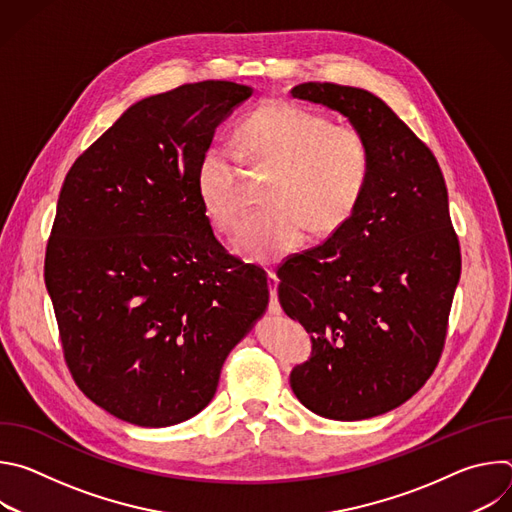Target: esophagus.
Instances as JSON below:
<instances>
[{"label":"esophagus","instance_id":"34e87169","mask_svg":"<svg viewBox=\"0 0 512 512\" xmlns=\"http://www.w3.org/2000/svg\"><path fill=\"white\" fill-rule=\"evenodd\" d=\"M267 283H269V314L279 316L281 314V304L277 300V283H279V279H277V275L273 271L267 273Z\"/></svg>","mask_w":512,"mask_h":512}]
</instances>
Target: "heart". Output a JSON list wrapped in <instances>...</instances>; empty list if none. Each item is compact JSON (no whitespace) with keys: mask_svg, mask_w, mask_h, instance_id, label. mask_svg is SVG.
Returning <instances> with one entry per match:
<instances>
[{"mask_svg":"<svg viewBox=\"0 0 512 512\" xmlns=\"http://www.w3.org/2000/svg\"><path fill=\"white\" fill-rule=\"evenodd\" d=\"M241 158L271 172L265 208L247 216L235 251L275 263L302 247L310 229L328 237L344 227L367 194L371 143L358 127L287 101H269L237 129V150L212 143L196 166V190L212 227L233 233L245 208Z\"/></svg>","mask_w":512,"mask_h":512,"instance_id":"obj_1","label":"heart"}]
</instances>
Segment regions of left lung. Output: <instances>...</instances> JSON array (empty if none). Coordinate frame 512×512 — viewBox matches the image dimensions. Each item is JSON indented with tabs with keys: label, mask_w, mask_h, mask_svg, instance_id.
<instances>
[{
	"label": "left lung",
	"mask_w": 512,
	"mask_h": 512,
	"mask_svg": "<svg viewBox=\"0 0 512 512\" xmlns=\"http://www.w3.org/2000/svg\"><path fill=\"white\" fill-rule=\"evenodd\" d=\"M291 97L342 113L367 135L371 182L350 221L279 269V304L312 334L289 385L316 415L358 421L411 399L442 356L462 257L444 174L377 95L304 83Z\"/></svg>",
	"instance_id": "1"
}]
</instances>
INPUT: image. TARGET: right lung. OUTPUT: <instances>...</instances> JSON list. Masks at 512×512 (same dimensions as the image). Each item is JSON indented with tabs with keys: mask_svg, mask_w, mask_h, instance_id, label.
Wrapping results in <instances>:
<instances>
[{
	"mask_svg": "<svg viewBox=\"0 0 512 512\" xmlns=\"http://www.w3.org/2000/svg\"><path fill=\"white\" fill-rule=\"evenodd\" d=\"M251 95L202 81L141 99L64 178L44 261L64 360L127 423L200 413L269 304L267 273L216 241L196 190L214 129Z\"/></svg>",
	"mask_w": 512,
	"mask_h": 512,
	"instance_id": "add662e5",
	"label": "right lung"
}]
</instances>
